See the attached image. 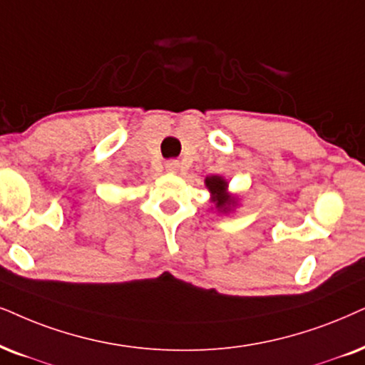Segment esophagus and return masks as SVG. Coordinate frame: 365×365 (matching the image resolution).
Listing matches in <instances>:
<instances>
[{"label":"esophagus","instance_id":"obj_1","mask_svg":"<svg viewBox=\"0 0 365 365\" xmlns=\"http://www.w3.org/2000/svg\"><path fill=\"white\" fill-rule=\"evenodd\" d=\"M165 168H167L168 173H177L178 168H180L178 160H168V161H165Z\"/></svg>","mask_w":365,"mask_h":365}]
</instances>
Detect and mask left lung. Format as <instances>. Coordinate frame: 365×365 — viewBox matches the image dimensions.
<instances>
[{"label": "left lung", "mask_w": 365, "mask_h": 365, "mask_svg": "<svg viewBox=\"0 0 365 365\" xmlns=\"http://www.w3.org/2000/svg\"><path fill=\"white\" fill-rule=\"evenodd\" d=\"M205 187L212 193L210 200L215 204V209L219 212H229L236 205V197L227 192V182L219 175H212L205 178Z\"/></svg>", "instance_id": "left-lung-1"}]
</instances>
